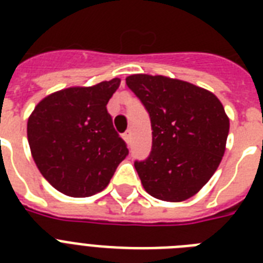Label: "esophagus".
<instances>
[{
    "label": "esophagus",
    "mask_w": 263,
    "mask_h": 263,
    "mask_svg": "<svg viewBox=\"0 0 263 263\" xmlns=\"http://www.w3.org/2000/svg\"><path fill=\"white\" fill-rule=\"evenodd\" d=\"M123 139L125 140L127 143H129V142H131V132H129V131L124 132V134H123Z\"/></svg>",
    "instance_id": "obj_1"
}]
</instances>
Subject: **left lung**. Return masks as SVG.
Here are the masks:
<instances>
[{
	"label": "left lung",
	"instance_id": "8db88e82",
	"mask_svg": "<svg viewBox=\"0 0 263 263\" xmlns=\"http://www.w3.org/2000/svg\"><path fill=\"white\" fill-rule=\"evenodd\" d=\"M125 82L152 121V153L135 161L144 190L166 202L191 198L224 156L229 119L222 103L210 91L165 76L140 73Z\"/></svg>",
	"mask_w": 263,
	"mask_h": 263
}]
</instances>
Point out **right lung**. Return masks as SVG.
Here are the masks:
<instances>
[{"label": "right lung", "instance_id": "right-lung-1", "mask_svg": "<svg viewBox=\"0 0 263 263\" xmlns=\"http://www.w3.org/2000/svg\"><path fill=\"white\" fill-rule=\"evenodd\" d=\"M120 79L69 87L47 95L27 123L31 154L39 172L68 196L101 192L128 156L106 105Z\"/></svg>", "mask_w": 263, "mask_h": 263}]
</instances>
